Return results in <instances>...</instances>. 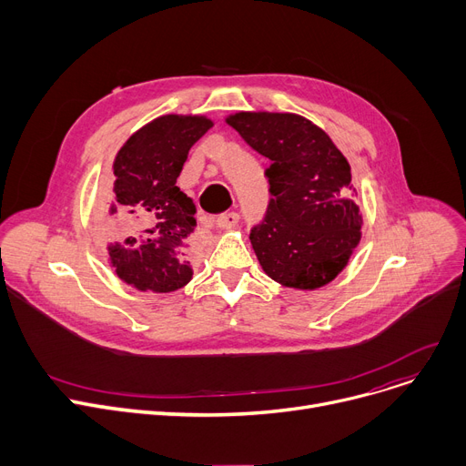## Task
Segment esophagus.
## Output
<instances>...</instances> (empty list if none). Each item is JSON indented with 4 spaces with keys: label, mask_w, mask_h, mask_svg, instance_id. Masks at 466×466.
<instances>
[{
    "label": "esophagus",
    "mask_w": 466,
    "mask_h": 466,
    "mask_svg": "<svg viewBox=\"0 0 466 466\" xmlns=\"http://www.w3.org/2000/svg\"><path fill=\"white\" fill-rule=\"evenodd\" d=\"M238 220H239V215H238V213L220 215V217L217 218V227H218L220 230H230V228H234V227L238 225Z\"/></svg>",
    "instance_id": "1"
}]
</instances>
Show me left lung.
<instances>
[{"instance_id":"obj_1","label":"left lung","mask_w":466,"mask_h":466,"mask_svg":"<svg viewBox=\"0 0 466 466\" xmlns=\"http://www.w3.org/2000/svg\"><path fill=\"white\" fill-rule=\"evenodd\" d=\"M227 122L272 162L266 169L272 198L249 234L262 270L292 289L330 283L360 239L350 162L319 127L295 113L239 111Z\"/></svg>"}]
</instances>
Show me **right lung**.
<instances>
[{
  "mask_svg": "<svg viewBox=\"0 0 466 466\" xmlns=\"http://www.w3.org/2000/svg\"><path fill=\"white\" fill-rule=\"evenodd\" d=\"M211 127L204 115H162L134 132L115 157L109 264L137 290L171 292L192 279L187 257L196 208L176 183L190 147Z\"/></svg>",
  "mask_w": 466,
  "mask_h": 466,
  "instance_id": "1",
  "label": "right lung"
}]
</instances>
